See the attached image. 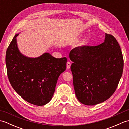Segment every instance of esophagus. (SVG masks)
I'll list each match as a JSON object with an SVG mask.
<instances>
[{
    "instance_id": "obj_1",
    "label": "esophagus",
    "mask_w": 129,
    "mask_h": 129,
    "mask_svg": "<svg viewBox=\"0 0 129 129\" xmlns=\"http://www.w3.org/2000/svg\"><path fill=\"white\" fill-rule=\"evenodd\" d=\"M70 65H71V63L69 61H68L67 62V69H69L70 68Z\"/></svg>"
}]
</instances>
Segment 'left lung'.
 <instances>
[{
    "mask_svg": "<svg viewBox=\"0 0 129 129\" xmlns=\"http://www.w3.org/2000/svg\"><path fill=\"white\" fill-rule=\"evenodd\" d=\"M76 96L82 104L95 105L111 96L124 69L121 48L115 37L105 33L104 43L81 46L69 53Z\"/></svg>",
    "mask_w": 129,
    "mask_h": 129,
    "instance_id": "obj_1",
    "label": "left lung"
}]
</instances>
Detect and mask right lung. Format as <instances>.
I'll return each mask as SVG.
<instances>
[{"mask_svg":"<svg viewBox=\"0 0 129 129\" xmlns=\"http://www.w3.org/2000/svg\"><path fill=\"white\" fill-rule=\"evenodd\" d=\"M16 34L5 56L7 75L15 91L29 103L43 106L51 100L59 76L66 69L67 59L45 53L35 58L24 56L18 48Z\"/></svg>","mask_w":129,"mask_h":129,"instance_id":"right-lung-1","label":"right lung"}]
</instances>
